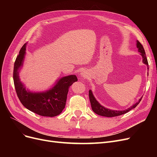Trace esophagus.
<instances>
[{
    "label": "esophagus",
    "mask_w": 157,
    "mask_h": 157,
    "mask_svg": "<svg viewBox=\"0 0 157 157\" xmlns=\"http://www.w3.org/2000/svg\"><path fill=\"white\" fill-rule=\"evenodd\" d=\"M86 73H82L81 74H80V79H83L84 78H86Z\"/></svg>",
    "instance_id": "1"
}]
</instances>
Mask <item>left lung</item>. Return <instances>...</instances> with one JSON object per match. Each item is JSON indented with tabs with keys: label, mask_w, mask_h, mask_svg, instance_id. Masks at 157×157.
<instances>
[{
	"label": "left lung",
	"mask_w": 157,
	"mask_h": 157,
	"mask_svg": "<svg viewBox=\"0 0 157 157\" xmlns=\"http://www.w3.org/2000/svg\"><path fill=\"white\" fill-rule=\"evenodd\" d=\"M136 46H137V48H138V52L140 53L141 56H142V58H143V63L147 65V69H148V70H149L148 61H147V57L145 56V50L143 46H142V44L138 40H137ZM89 99H90V103H91V107H92V110L95 113L98 114V115L103 116V117H117V116L122 115H123V114H125V113H128V111H130V110H132V109H134L141 101L142 97L139 99V101L137 103H136L135 104H134V105H132L130 107H129L124 111L111 110V109H109L104 107L96 100V98H95V97L94 96L92 90H89Z\"/></svg>",
	"instance_id": "8db88e82"
}]
</instances>
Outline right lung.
<instances>
[{"mask_svg": "<svg viewBox=\"0 0 157 157\" xmlns=\"http://www.w3.org/2000/svg\"><path fill=\"white\" fill-rule=\"evenodd\" d=\"M25 43L19 52L14 63L13 78L14 86L20 101L29 111L43 117H56L65 108L69 87L77 81L76 75H69L61 78L50 90L42 92H31L26 90L20 81L19 72L24 61Z\"/></svg>", "mask_w": 157, "mask_h": 157, "instance_id": "right-lung-1", "label": "right lung"}]
</instances>
